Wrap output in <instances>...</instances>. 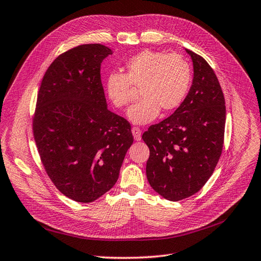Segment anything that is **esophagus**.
Masks as SVG:
<instances>
[{"mask_svg": "<svg viewBox=\"0 0 261 261\" xmlns=\"http://www.w3.org/2000/svg\"><path fill=\"white\" fill-rule=\"evenodd\" d=\"M132 135H133V138H135L136 141H140L141 140V129L138 128V126H133Z\"/></svg>", "mask_w": 261, "mask_h": 261, "instance_id": "1", "label": "esophagus"}]
</instances>
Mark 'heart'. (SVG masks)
I'll return each mask as SVG.
<instances>
[{
    "label": "heart",
    "instance_id": "obj_1",
    "mask_svg": "<svg viewBox=\"0 0 261 261\" xmlns=\"http://www.w3.org/2000/svg\"><path fill=\"white\" fill-rule=\"evenodd\" d=\"M192 71L187 59L178 54L143 50L125 62V73H111L106 82L108 97L117 108H125L139 88L141 99L129 110L136 124L151 122L163 114L172 113L187 96Z\"/></svg>",
    "mask_w": 261,
    "mask_h": 261
}]
</instances>
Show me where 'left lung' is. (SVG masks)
Segmentation results:
<instances>
[{"instance_id": "obj_1", "label": "left lung", "mask_w": 261, "mask_h": 261, "mask_svg": "<svg viewBox=\"0 0 261 261\" xmlns=\"http://www.w3.org/2000/svg\"><path fill=\"white\" fill-rule=\"evenodd\" d=\"M193 62L190 91L175 113L142 136L150 148L146 177L169 201L195 195L214 172L224 143L225 99L204 59L186 49Z\"/></svg>"}]
</instances>
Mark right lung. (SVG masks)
Segmentation results:
<instances>
[{
    "mask_svg": "<svg viewBox=\"0 0 261 261\" xmlns=\"http://www.w3.org/2000/svg\"><path fill=\"white\" fill-rule=\"evenodd\" d=\"M113 54L100 43L63 52L41 81L33 133L44 170L65 197L88 203L114 187L131 125L107 109L100 64Z\"/></svg>",
    "mask_w": 261,
    "mask_h": 261,
    "instance_id": "add662e5",
    "label": "right lung"
}]
</instances>
